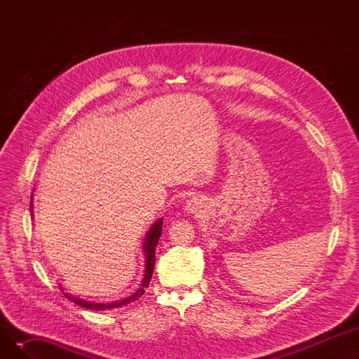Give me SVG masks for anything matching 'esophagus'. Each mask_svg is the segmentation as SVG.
I'll return each mask as SVG.
<instances>
[{
    "label": "esophagus",
    "instance_id": "esophagus-1",
    "mask_svg": "<svg viewBox=\"0 0 359 359\" xmlns=\"http://www.w3.org/2000/svg\"><path fill=\"white\" fill-rule=\"evenodd\" d=\"M186 210L189 211V212H196V211L199 210V202H198V201H195V199L189 201V202L186 203Z\"/></svg>",
    "mask_w": 359,
    "mask_h": 359
}]
</instances>
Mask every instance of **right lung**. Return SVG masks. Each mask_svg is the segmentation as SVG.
<instances>
[{"label": "right lung", "instance_id": "1", "mask_svg": "<svg viewBox=\"0 0 359 359\" xmlns=\"http://www.w3.org/2000/svg\"><path fill=\"white\" fill-rule=\"evenodd\" d=\"M30 208L33 211V206H32V202H30ZM161 231H163V221H157L153 227H151L147 238H145V243H144V249H145V253H147V262H145V276H144V280H142V285L141 288L134 294L130 295L129 298L126 299H122L119 301V303H111V304H94V303H88V301H83L81 298H77V297H72L67 292H64V295L71 299L72 303H75L80 307H84V309H90V310H113V309H121L123 306H128L129 303H134V301H137L144 292L145 290L148 288L149 285V280H151V276H153V272H154V265H156V248H157V243H158V238L161 236ZM61 288V287H60Z\"/></svg>", "mask_w": 359, "mask_h": 359}]
</instances>
